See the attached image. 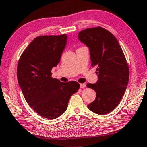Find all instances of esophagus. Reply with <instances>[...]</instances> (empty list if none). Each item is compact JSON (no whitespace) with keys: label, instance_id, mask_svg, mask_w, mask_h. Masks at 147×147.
Returning <instances> with one entry per match:
<instances>
[{"label":"esophagus","instance_id":"obj_1","mask_svg":"<svg viewBox=\"0 0 147 147\" xmlns=\"http://www.w3.org/2000/svg\"><path fill=\"white\" fill-rule=\"evenodd\" d=\"M80 87H81V88H84V87H86V84L85 83H81L80 84Z\"/></svg>","mask_w":147,"mask_h":147}]
</instances>
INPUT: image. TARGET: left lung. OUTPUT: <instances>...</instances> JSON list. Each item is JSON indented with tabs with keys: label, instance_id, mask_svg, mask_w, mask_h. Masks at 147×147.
Listing matches in <instances>:
<instances>
[{
	"label": "left lung",
	"instance_id": "8db88e82",
	"mask_svg": "<svg viewBox=\"0 0 147 147\" xmlns=\"http://www.w3.org/2000/svg\"><path fill=\"white\" fill-rule=\"evenodd\" d=\"M78 38L90 49L92 66L97 67L98 81L87 84L96 97L87 107L96 114H107L117 107L127 88L129 70L125 55L114 35L102 27L83 30Z\"/></svg>",
	"mask_w": 147,
	"mask_h": 147
}]
</instances>
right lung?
<instances>
[{"label": "right lung", "mask_w": 147, "mask_h": 147, "mask_svg": "<svg viewBox=\"0 0 147 147\" xmlns=\"http://www.w3.org/2000/svg\"><path fill=\"white\" fill-rule=\"evenodd\" d=\"M67 36H37L20 57L18 83L27 103L42 117L54 119L68 107L72 95L79 90L77 81L60 82L51 77V69L60 62Z\"/></svg>", "instance_id": "add662e5"}]
</instances>
